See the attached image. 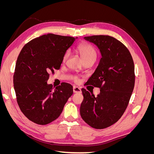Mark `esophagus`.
<instances>
[{"instance_id":"obj_1","label":"esophagus","mask_w":154,"mask_h":154,"mask_svg":"<svg viewBox=\"0 0 154 154\" xmlns=\"http://www.w3.org/2000/svg\"><path fill=\"white\" fill-rule=\"evenodd\" d=\"M73 92L74 93H80L82 92V90L79 87L74 86L73 87Z\"/></svg>"}]
</instances>
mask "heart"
Here are the masks:
<instances>
[{
  "label": "heart",
  "mask_w": 154,
  "mask_h": 154,
  "mask_svg": "<svg viewBox=\"0 0 154 154\" xmlns=\"http://www.w3.org/2000/svg\"><path fill=\"white\" fill-rule=\"evenodd\" d=\"M78 52L80 53L83 61L90 58H96V51L92 45L87 42H82L77 46ZM68 57V52L64 54L63 57V61H66ZM72 80L75 83H78L80 80L78 77H72Z\"/></svg>",
  "instance_id": "obj_1"
}]
</instances>
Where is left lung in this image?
Segmentation results:
<instances>
[{"label":"left lung","instance_id":"obj_1","mask_svg":"<svg viewBox=\"0 0 154 154\" xmlns=\"http://www.w3.org/2000/svg\"><path fill=\"white\" fill-rule=\"evenodd\" d=\"M84 38L98 47L102 58L87 82L100 88V93L94 96L82 88L80 115L91 127L103 129L117 122L127 109L135 84L134 63L127 47L114 37L94 35Z\"/></svg>","mask_w":154,"mask_h":154}]
</instances>
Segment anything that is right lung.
<instances>
[{
  "instance_id": "1",
  "label": "right lung",
  "mask_w": 154,
  "mask_h": 154,
  "mask_svg": "<svg viewBox=\"0 0 154 154\" xmlns=\"http://www.w3.org/2000/svg\"><path fill=\"white\" fill-rule=\"evenodd\" d=\"M74 40V37L49 33L31 40L22 49L13 85L19 108L31 122L44 125L57 119L72 96L69 83L54 87L47 81L51 72L60 69L64 54Z\"/></svg>"
}]
</instances>
